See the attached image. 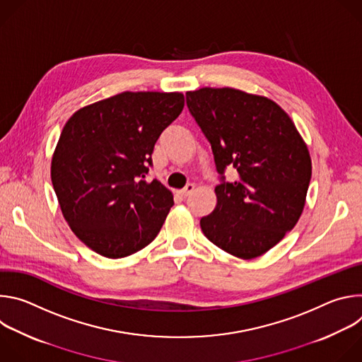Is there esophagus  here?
<instances>
[{"instance_id": "1", "label": "esophagus", "mask_w": 362, "mask_h": 362, "mask_svg": "<svg viewBox=\"0 0 362 362\" xmlns=\"http://www.w3.org/2000/svg\"><path fill=\"white\" fill-rule=\"evenodd\" d=\"M193 190H194V186H193V185H187L185 189L179 190L177 193H179L182 197H186V196H189L190 193H193Z\"/></svg>"}]
</instances>
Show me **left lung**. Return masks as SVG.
I'll use <instances>...</instances> for the list:
<instances>
[{
  "mask_svg": "<svg viewBox=\"0 0 362 362\" xmlns=\"http://www.w3.org/2000/svg\"><path fill=\"white\" fill-rule=\"evenodd\" d=\"M186 103L212 146L218 172L236 169L233 182L215 187V209L200 219L204 236L239 259L267 253L302 215L313 175L305 140L265 95L203 87L187 91Z\"/></svg>",
  "mask_w": 362,
  "mask_h": 362,
  "instance_id": "8db88e82",
  "label": "left lung"
}]
</instances>
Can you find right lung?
Instances as JSON below:
<instances>
[{
	"instance_id": "1",
	"label": "right lung",
	"mask_w": 362,
	"mask_h": 362,
	"mask_svg": "<svg viewBox=\"0 0 362 362\" xmlns=\"http://www.w3.org/2000/svg\"><path fill=\"white\" fill-rule=\"evenodd\" d=\"M179 91H123L78 109L51 159V182L74 235L117 259L158 236L173 194L147 182L154 143L182 113Z\"/></svg>"
}]
</instances>
